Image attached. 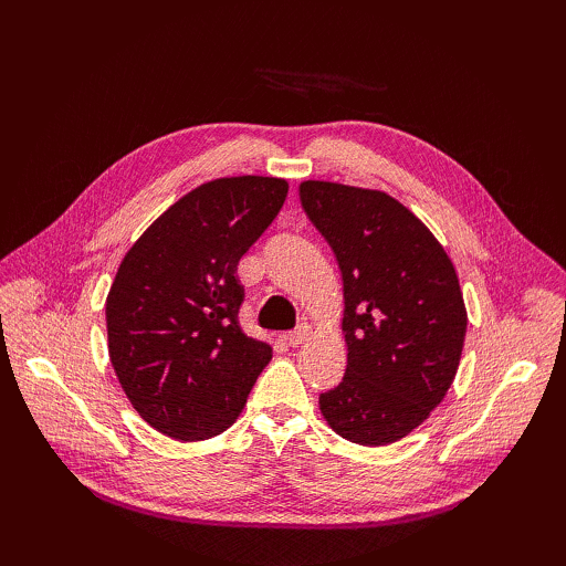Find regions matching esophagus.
<instances>
[{
    "label": "esophagus",
    "instance_id": "34e87169",
    "mask_svg": "<svg viewBox=\"0 0 566 566\" xmlns=\"http://www.w3.org/2000/svg\"><path fill=\"white\" fill-rule=\"evenodd\" d=\"M310 325H300V328H295V331H290L287 335H285V339H287V345L290 347H300V345H304L306 342V337H310Z\"/></svg>",
    "mask_w": 566,
    "mask_h": 566
}]
</instances>
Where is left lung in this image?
<instances>
[{
  "mask_svg": "<svg viewBox=\"0 0 566 566\" xmlns=\"http://www.w3.org/2000/svg\"><path fill=\"white\" fill-rule=\"evenodd\" d=\"M306 217L342 273L347 370L318 397L333 430L361 447L403 439L430 418L458 373L468 312L432 231L382 191L302 181Z\"/></svg>",
  "mask_w": 566,
  "mask_h": 566,
  "instance_id": "obj_1",
  "label": "left lung"
}]
</instances>
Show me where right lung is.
Instances as JSON below:
<instances>
[{
  "instance_id": "obj_1",
  "label": "right lung",
  "mask_w": 566,
  "mask_h": 566,
  "mask_svg": "<svg viewBox=\"0 0 566 566\" xmlns=\"http://www.w3.org/2000/svg\"><path fill=\"white\" fill-rule=\"evenodd\" d=\"M287 196L276 177H224L193 188L144 231L106 300L108 354L127 399L179 441L217 437L241 416L266 342L238 325L235 269Z\"/></svg>"
}]
</instances>
